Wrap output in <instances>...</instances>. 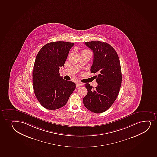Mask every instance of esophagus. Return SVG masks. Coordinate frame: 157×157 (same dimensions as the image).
I'll list each match as a JSON object with an SVG mask.
<instances>
[{"mask_svg": "<svg viewBox=\"0 0 157 157\" xmlns=\"http://www.w3.org/2000/svg\"><path fill=\"white\" fill-rule=\"evenodd\" d=\"M82 86H83V83H81V82H78L76 84V87H79Z\"/></svg>", "mask_w": 157, "mask_h": 157, "instance_id": "esophagus-1", "label": "esophagus"}]
</instances>
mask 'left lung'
I'll use <instances>...</instances> for the list:
<instances>
[{
	"instance_id": "1",
	"label": "left lung",
	"mask_w": 157,
	"mask_h": 157,
	"mask_svg": "<svg viewBox=\"0 0 157 157\" xmlns=\"http://www.w3.org/2000/svg\"><path fill=\"white\" fill-rule=\"evenodd\" d=\"M94 53L90 72L96 75L98 86L93 90L90 84H85L87 94L83 98L86 108L99 114L110 108L117 98L122 80L119 57L115 49L106 42H85Z\"/></svg>"
}]
</instances>
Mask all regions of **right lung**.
I'll use <instances>...</instances> for the list:
<instances>
[{"mask_svg": "<svg viewBox=\"0 0 157 157\" xmlns=\"http://www.w3.org/2000/svg\"><path fill=\"white\" fill-rule=\"evenodd\" d=\"M74 45L64 41L50 42L36 56L33 72V87L38 101L47 109L64 106L75 89V83L63 79L59 72Z\"/></svg>", "mask_w": 157, "mask_h": 157, "instance_id": "1", "label": "right lung"}]
</instances>
